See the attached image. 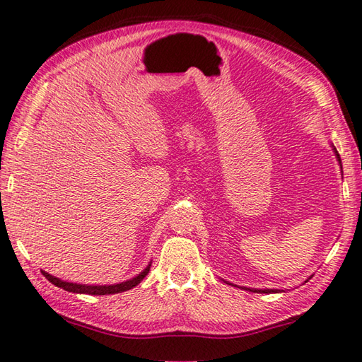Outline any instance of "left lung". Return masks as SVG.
I'll return each instance as SVG.
<instances>
[{
  "instance_id": "1",
  "label": "left lung",
  "mask_w": 362,
  "mask_h": 362,
  "mask_svg": "<svg viewBox=\"0 0 362 362\" xmlns=\"http://www.w3.org/2000/svg\"><path fill=\"white\" fill-rule=\"evenodd\" d=\"M334 152H336L337 160H339V163H341V157H339V153H337L336 148H334ZM249 291H252V292H266V294H269V292H276L275 289H259V291H257V289H249Z\"/></svg>"
}]
</instances>
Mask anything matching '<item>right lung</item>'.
<instances>
[{
    "label": "right lung",
    "mask_w": 362,
    "mask_h": 362,
    "mask_svg": "<svg viewBox=\"0 0 362 362\" xmlns=\"http://www.w3.org/2000/svg\"><path fill=\"white\" fill-rule=\"evenodd\" d=\"M149 267H151V264L146 267L141 274H138L135 279H132V280L122 281V283H118V284H109V286H88V284L68 283V281L56 279V276H52L45 271H42V274L46 276V280H49L52 284H56V286L62 288L68 292H78V294H91V296H107V294H118V292H124V291L135 288L136 284L140 283L146 275H148Z\"/></svg>",
    "instance_id": "obj_1"
}]
</instances>
